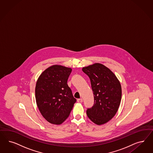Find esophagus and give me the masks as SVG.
Here are the masks:
<instances>
[{
    "mask_svg": "<svg viewBox=\"0 0 153 153\" xmlns=\"http://www.w3.org/2000/svg\"><path fill=\"white\" fill-rule=\"evenodd\" d=\"M77 101L78 102H83V99H79L77 100Z\"/></svg>",
    "mask_w": 153,
    "mask_h": 153,
    "instance_id": "esophagus-1",
    "label": "esophagus"
}]
</instances>
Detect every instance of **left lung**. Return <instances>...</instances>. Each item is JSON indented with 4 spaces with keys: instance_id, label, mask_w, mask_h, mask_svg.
Returning a JSON list of instances; mask_svg holds the SVG:
<instances>
[{
    "instance_id": "left-lung-1",
    "label": "left lung",
    "mask_w": 153,
    "mask_h": 153,
    "mask_svg": "<svg viewBox=\"0 0 153 153\" xmlns=\"http://www.w3.org/2000/svg\"><path fill=\"white\" fill-rule=\"evenodd\" d=\"M88 76L94 95V104L87 110V115L94 123L101 125L113 118L122 98L121 85L113 73L99 63L83 68Z\"/></svg>"
}]
</instances>
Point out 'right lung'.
<instances>
[{
	"mask_svg": "<svg viewBox=\"0 0 153 153\" xmlns=\"http://www.w3.org/2000/svg\"><path fill=\"white\" fill-rule=\"evenodd\" d=\"M71 71L63 66L53 65L45 70L36 82L37 106L42 116L51 123H62L76 101L67 84Z\"/></svg>",
	"mask_w": 153,
	"mask_h": 153,
	"instance_id": "add662e5",
	"label": "right lung"
}]
</instances>
